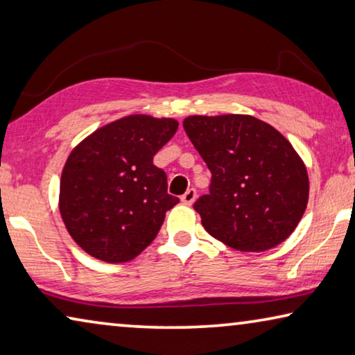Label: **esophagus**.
<instances>
[{
	"mask_svg": "<svg viewBox=\"0 0 355 355\" xmlns=\"http://www.w3.org/2000/svg\"><path fill=\"white\" fill-rule=\"evenodd\" d=\"M196 198H198V193H196V189L194 188H189L187 193L182 196V202H183L184 205H191L196 200Z\"/></svg>",
	"mask_w": 355,
	"mask_h": 355,
	"instance_id": "1",
	"label": "esophagus"
}]
</instances>
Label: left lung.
Instances as JSON below:
<instances>
[{
  "label": "left lung",
  "mask_w": 355,
  "mask_h": 355,
  "mask_svg": "<svg viewBox=\"0 0 355 355\" xmlns=\"http://www.w3.org/2000/svg\"><path fill=\"white\" fill-rule=\"evenodd\" d=\"M183 128L211 172L210 193L194 204L207 232L246 252L283 243L309 196L306 166L289 140L251 115H193Z\"/></svg>",
  "instance_id": "obj_1"
}]
</instances>
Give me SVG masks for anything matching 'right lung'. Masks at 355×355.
Listing matches in <instances>:
<instances>
[{"mask_svg":"<svg viewBox=\"0 0 355 355\" xmlns=\"http://www.w3.org/2000/svg\"><path fill=\"white\" fill-rule=\"evenodd\" d=\"M173 118L128 115L89 134L67 156L58 207L67 232L99 261L137 257L178 204L153 156L173 137Z\"/></svg>","mask_w":355,"mask_h":355,"instance_id":"right-lung-1","label":"right lung"}]
</instances>
